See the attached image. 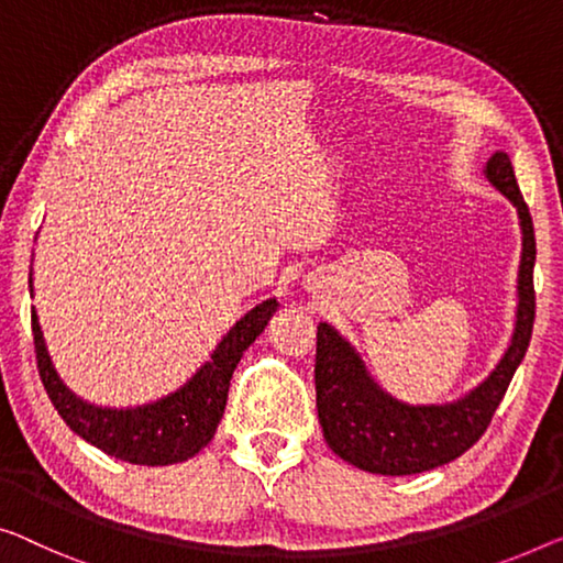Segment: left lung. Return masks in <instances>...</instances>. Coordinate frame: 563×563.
Returning a JSON list of instances; mask_svg holds the SVG:
<instances>
[{"instance_id":"8db88e82","label":"left lung","mask_w":563,"mask_h":563,"mask_svg":"<svg viewBox=\"0 0 563 563\" xmlns=\"http://www.w3.org/2000/svg\"><path fill=\"white\" fill-rule=\"evenodd\" d=\"M485 179L521 220L516 325L496 368L465 397L444 405H407L384 391L358 351L329 323L316 333V407L323 440L346 463L376 475H417L463 455L488 430L493 415L523 362L536 318L533 222L506 151L485 164Z\"/></svg>"}]
</instances>
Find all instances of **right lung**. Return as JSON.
<instances>
[{
    "instance_id": "right-lung-1",
    "label": "right lung",
    "mask_w": 563,
    "mask_h": 563,
    "mask_svg": "<svg viewBox=\"0 0 563 563\" xmlns=\"http://www.w3.org/2000/svg\"><path fill=\"white\" fill-rule=\"evenodd\" d=\"M275 310H278L275 298H267L253 310H247L228 335H222L209 362L201 364L179 389L156 401H148V405L115 409L90 405L88 399L78 397L57 374L37 313L32 308L37 368L47 397L55 405L57 415L65 419V424L86 442L103 450L106 455L148 467L184 463L212 442L217 424L224 415V405H228L232 372L238 368L250 343L265 331Z\"/></svg>"
}]
</instances>
